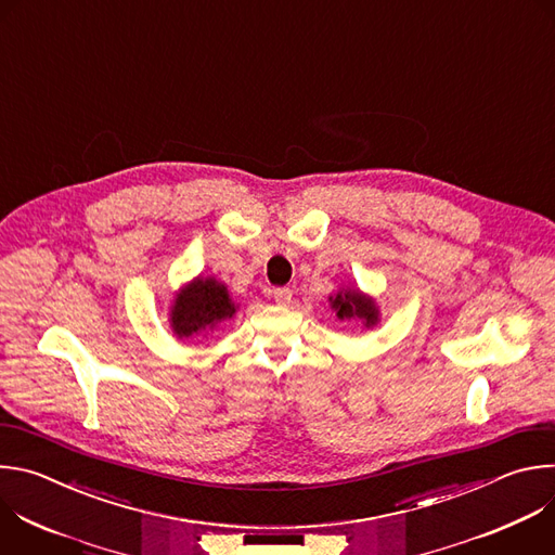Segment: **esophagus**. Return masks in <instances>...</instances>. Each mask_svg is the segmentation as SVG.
<instances>
[{
	"label": "esophagus",
	"instance_id": "34e87169",
	"mask_svg": "<svg viewBox=\"0 0 555 555\" xmlns=\"http://www.w3.org/2000/svg\"><path fill=\"white\" fill-rule=\"evenodd\" d=\"M272 298L279 302V305H287L292 300V289L289 287H274L272 289Z\"/></svg>",
	"mask_w": 555,
	"mask_h": 555
}]
</instances>
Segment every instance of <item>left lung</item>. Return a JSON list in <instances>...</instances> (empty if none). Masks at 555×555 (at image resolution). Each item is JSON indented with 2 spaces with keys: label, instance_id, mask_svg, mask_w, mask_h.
Listing matches in <instances>:
<instances>
[{
  "label": "left lung",
  "instance_id": "1",
  "mask_svg": "<svg viewBox=\"0 0 555 555\" xmlns=\"http://www.w3.org/2000/svg\"><path fill=\"white\" fill-rule=\"evenodd\" d=\"M332 300V309L336 311V315L340 321H362L364 327H373L377 325V305L373 298H369L366 294H362L360 289H340L336 296H330Z\"/></svg>",
  "mask_w": 555,
  "mask_h": 555
}]
</instances>
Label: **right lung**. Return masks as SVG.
Masks as SVG:
<instances>
[{
    "label": "right lung",
    "mask_w": 555,
    "mask_h": 555,
    "mask_svg": "<svg viewBox=\"0 0 555 555\" xmlns=\"http://www.w3.org/2000/svg\"><path fill=\"white\" fill-rule=\"evenodd\" d=\"M236 305L232 302L228 287L217 279L197 276L184 289L171 307L173 334L182 338H193L206 330H215L221 321L232 319Z\"/></svg>",
    "instance_id": "1"
}]
</instances>
